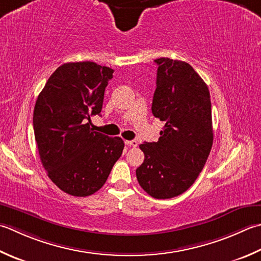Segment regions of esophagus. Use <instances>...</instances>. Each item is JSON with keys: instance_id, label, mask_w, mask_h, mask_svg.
Wrapping results in <instances>:
<instances>
[{"instance_id": "1", "label": "esophagus", "mask_w": 261, "mask_h": 261, "mask_svg": "<svg viewBox=\"0 0 261 261\" xmlns=\"http://www.w3.org/2000/svg\"><path fill=\"white\" fill-rule=\"evenodd\" d=\"M125 144L127 146H130V147H137L138 146V141L137 140H126Z\"/></svg>"}]
</instances>
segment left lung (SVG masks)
<instances>
[{
	"label": "left lung",
	"instance_id": "1",
	"mask_svg": "<svg viewBox=\"0 0 261 261\" xmlns=\"http://www.w3.org/2000/svg\"><path fill=\"white\" fill-rule=\"evenodd\" d=\"M151 112L165 122L157 142L139 147L145 161L136 170L140 187L156 199L187 191L206 164L213 146L212 103L208 87L192 66L161 58Z\"/></svg>",
	"mask_w": 261,
	"mask_h": 261
}]
</instances>
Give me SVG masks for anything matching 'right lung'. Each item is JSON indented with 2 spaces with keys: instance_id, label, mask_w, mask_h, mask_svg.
<instances>
[{
  "instance_id": "1",
  "label": "right lung",
  "mask_w": 261,
  "mask_h": 261,
  "mask_svg": "<svg viewBox=\"0 0 261 261\" xmlns=\"http://www.w3.org/2000/svg\"><path fill=\"white\" fill-rule=\"evenodd\" d=\"M114 70L95 62L59 66L38 95L34 132L40 162L54 185L68 195L87 197L105 185L124 142L90 129L99 115Z\"/></svg>"
}]
</instances>
